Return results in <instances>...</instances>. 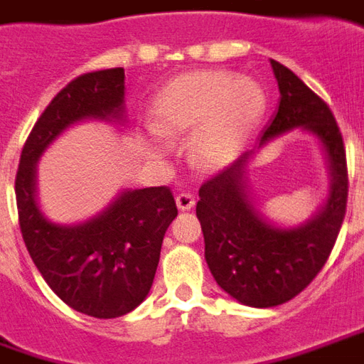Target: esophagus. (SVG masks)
Here are the masks:
<instances>
[{"instance_id":"34e87169","label":"esophagus","mask_w":364,"mask_h":364,"mask_svg":"<svg viewBox=\"0 0 364 364\" xmlns=\"http://www.w3.org/2000/svg\"><path fill=\"white\" fill-rule=\"evenodd\" d=\"M194 202H196V198H194V194H190V192H180L176 196V206L182 212H188L190 208L194 206Z\"/></svg>"}]
</instances>
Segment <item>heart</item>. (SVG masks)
Instances as JSON below:
<instances>
[{
	"label": "heart",
	"mask_w": 364,
	"mask_h": 364,
	"mask_svg": "<svg viewBox=\"0 0 364 364\" xmlns=\"http://www.w3.org/2000/svg\"><path fill=\"white\" fill-rule=\"evenodd\" d=\"M263 112L265 92L252 77L194 71L158 92L149 132L162 146L168 134H192L190 152L198 164L224 166L244 146Z\"/></svg>",
	"instance_id": "heart-1"
}]
</instances>
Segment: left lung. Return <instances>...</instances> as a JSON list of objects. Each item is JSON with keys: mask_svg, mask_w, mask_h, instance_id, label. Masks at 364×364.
Returning a JSON list of instances; mask_svg holds the SVG:
<instances>
[{"mask_svg": "<svg viewBox=\"0 0 364 364\" xmlns=\"http://www.w3.org/2000/svg\"><path fill=\"white\" fill-rule=\"evenodd\" d=\"M279 107L259 136L257 149L200 188L196 215L204 234V255L215 283L247 307H275L289 301L315 279L337 242L347 210V160L339 127L329 107L305 82L273 61ZM299 128L317 138L330 174V196L299 226L272 223L255 204L247 166L273 138Z\"/></svg>", "mask_w": 364, "mask_h": 364, "instance_id": "8db88e82", "label": "left lung"}]
</instances>
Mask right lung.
I'll list each match as a JSON object with an SVG mask.
<instances>
[{"mask_svg": "<svg viewBox=\"0 0 364 364\" xmlns=\"http://www.w3.org/2000/svg\"><path fill=\"white\" fill-rule=\"evenodd\" d=\"M82 120L124 127V69L77 77L37 119L15 176L19 228L31 259L61 301L97 319H114L146 299L162 240L178 210L166 186L129 188L85 222H51L37 202V162Z\"/></svg>", "mask_w": 364, "mask_h": 364, "instance_id": "1", "label": "right lung"}]
</instances>
